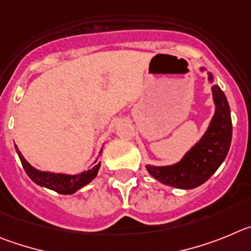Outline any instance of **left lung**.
Instances as JSON below:
<instances>
[{"label":"left lung","mask_w":251,"mask_h":251,"mask_svg":"<svg viewBox=\"0 0 251 251\" xmlns=\"http://www.w3.org/2000/svg\"><path fill=\"white\" fill-rule=\"evenodd\" d=\"M209 80L213 81L211 74ZM211 90L216 110L202 139L177 164L146 166L149 173L162 184L177 189H194L204 184L226 157L232 135L230 107L226 96L218 85H214Z\"/></svg>","instance_id":"8db88e82"}]
</instances>
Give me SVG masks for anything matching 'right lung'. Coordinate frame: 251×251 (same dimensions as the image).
<instances>
[{"mask_svg": "<svg viewBox=\"0 0 251 251\" xmlns=\"http://www.w3.org/2000/svg\"><path fill=\"white\" fill-rule=\"evenodd\" d=\"M16 151L19 153V157L21 160V164L24 166L25 171L28 175L33 182H36L40 186L47 187L51 190L56 191L62 195H71V194L76 193L78 189L89 184L90 181L96 177L98 171L100 169V162L98 165H95L94 168L90 169L87 171L77 174V175H65V174H53V173H46V171H38L35 168H32L28 162L25 160L22 156V153L20 152L17 146H16Z\"/></svg>", "mask_w": 251, "mask_h": 251, "instance_id": "add662e5", "label": "right lung"}]
</instances>
